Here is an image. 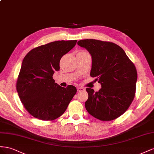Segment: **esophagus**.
Segmentation results:
<instances>
[{
	"instance_id": "obj_1",
	"label": "esophagus",
	"mask_w": 154,
	"mask_h": 154,
	"mask_svg": "<svg viewBox=\"0 0 154 154\" xmlns=\"http://www.w3.org/2000/svg\"><path fill=\"white\" fill-rule=\"evenodd\" d=\"M77 90L78 91H84L85 88L83 87H77Z\"/></svg>"
}]
</instances>
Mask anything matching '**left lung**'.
<instances>
[{
  "mask_svg": "<svg viewBox=\"0 0 154 154\" xmlns=\"http://www.w3.org/2000/svg\"><path fill=\"white\" fill-rule=\"evenodd\" d=\"M77 45L91 55L90 75L101 85L99 91L87 88L85 107L91 116L108 121L120 117L130 107L135 95L137 73L122 48L115 43L85 39Z\"/></svg>",
  "mask_w": 154,
  "mask_h": 154,
  "instance_id": "left-lung-1",
  "label": "left lung"
}]
</instances>
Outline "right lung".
<instances>
[{"mask_svg": "<svg viewBox=\"0 0 154 154\" xmlns=\"http://www.w3.org/2000/svg\"><path fill=\"white\" fill-rule=\"evenodd\" d=\"M77 41L51 42L33 48L25 56L16 87L20 101L33 117L42 121L56 119L64 113L75 95V87L60 86L53 75L59 70L62 57Z\"/></svg>", "mask_w": 154, "mask_h": 154, "instance_id": "right-lung-1", "label": "right lung"}]
</instances>
